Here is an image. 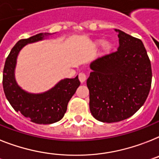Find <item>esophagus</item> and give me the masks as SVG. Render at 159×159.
I'll return each instance as SVG.
<instances>
[{
  "label": "esophagus",
  "instance_id": "1",
  "mask_svg": "<svg viewBox=\"0 0 159 159\" xmlns=\"http://www.w3.org/2000/svg\"><path fill=\"white\" fill-rule=\"evenodd\" d=\"M78 77H79L80 82L82 83V82H86V80L87 79V75L85 73H80L79 75H78Z\"/></svg>",
  "mask_w": 159,
  "mask_h": 159
}]
</instances>
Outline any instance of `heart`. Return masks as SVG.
<instances>
[{
    "mask_svg": "<svg viewBox=\"0 0 159 159\" xmlns=\"http://www.w3.org/2000/svg\"><path fill=\"white\" fill-rule=\"evenodd\" d=\"M101 43V41H97V42H95V45H97L98 46V45H100ZM103 46H104V48L106 50H109L112 48V44H111V42H109V41H105V42H104V44H103Z\"/></svg>",
    "mask_w": 159,
    "mask_h": 159,
    "instance_id": "obj_1",
    "label": "heart"
}]
</instances>
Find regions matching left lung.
Listing matches in <instances>:
<instances>
[{
	"label": "left lung",
	"instance_id": "8db88e82",
	"mask_svg": "<svg viewBox=\"0 0 159 159\" xmlns=\"http://www.w3.org/2000/svg\"><path fill=\"white\" fill-rule=\"evenodd\" d=\"M117 51L98 58L90 65L86 81L90 110L103 122H116L135 113L146 100L152 69L144 44L118 29Z\"/></svg>",
	"mask_w": 159,
	"mask_h": 159
}]
</instances>
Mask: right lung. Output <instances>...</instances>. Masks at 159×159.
<instances>
[{
  "label": "right lung",
  "instance_id": "add662e5",
  "mask_svg": "<svg viewBox=\"0 0 159 159\" xmlns=\"http://www.w3.org/2000/svg\"><path fill=\"white\" fill-rule=\"evenodd\" d=\"M50 35L39 33L19 40L6 58L3 70L2 83L6 99L16 112H20L37 124H51L61 120L66 113L68 101L80 86L78 76L61 80L53 88L41 94L28 93L18 86L15 69L19 51L27 44L42 41Z\"/></svg>",
  "mask_w": 159,
  "mask_h": 159
}]
</instances>
